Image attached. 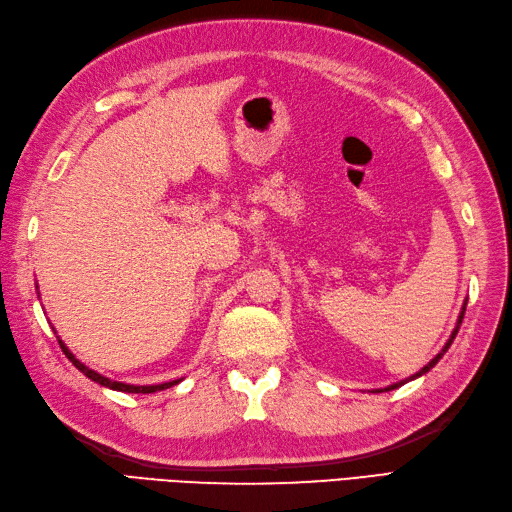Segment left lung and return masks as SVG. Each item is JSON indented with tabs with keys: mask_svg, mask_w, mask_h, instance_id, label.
Segmentation results:
<instances>
[{
	"mask_svg": "<svg viewBox=\"0 0 512 512\" xmlns=\"http://www.w3.org/2000/svg\"><path fill=\"white\" fill-rule=\"evenodd\" d=\"M464 311H467V302H464V306H462V311H460V317H458V324H456V328H453V333H451V337L447 339V344H445V348H442L440 352H438V355L434 357V359H431L429 363H427V366L425 368H420L416 374H412V377L410 379H405V381H399V383H394V385H388V388H385V390H377V392H390V390H396V388H401V385L403 383H407V381H414V379H418V377H423V374L425 372H429L431 368H434L436 366V363L442 359V355H445V352L449 350V346H451V342H453V339H456V335H458V328H460V324H462V317H464Z\"/></svg>",
	"mask_w": 512,
	"mask_h": 512,
	"instance_id": "1",
	"label": "left lung"
}]
</instances>
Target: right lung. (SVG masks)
Returning a JSON list of instances; mask_svg holds the SVG:
<instances>
[{"mask_svg":"<svg viewBox=\"0 0 512 512\" xmlns=\"http://www.w3.org/2000/svg\"><path fill=\"white\" fill-rule=\"evenodd\" d=\"M59 346H61V350L65 352V357L70 359L74 366L81 370L87 379H92V381H96V383H100V385H105V388H109V390H118V392H129V394H151V392H160V390H166V388H173V385H177L181 379H175V381H168V383H157V385H129V383H120V381H111V379H107V377H102V374H98L96 370H92V368H87L85 363H81L78 361L72 352H70V348H67L65 344H63V339H59Z\"/></svg>","mask_w":512,"mask_h":512,"instance_id":"right-lung-1","label":"right lung"}]
</instances>
